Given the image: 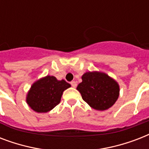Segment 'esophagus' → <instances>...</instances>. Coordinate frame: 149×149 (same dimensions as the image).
Segmentation results:
<instances>
[{
  "mask_svg": "<svg viewBox=\"0 0 149 149\" xmlns=\"http://www.w3.org/2000/svg\"><path fill=\"white\" fill-rule=\"evenodd\" d=\"M70 84H71V86H72V87H77V82H75V81H72L71 83H70Z\"/></svg>",
  "mask_w": 149,
  "mask_h": 149,
  "instance_id": "esophagus-1",
  "label": "esophagus"
}]
</instances>
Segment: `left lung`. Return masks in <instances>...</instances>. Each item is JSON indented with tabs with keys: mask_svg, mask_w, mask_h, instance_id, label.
I'll use <instances>...</instances> for the list:
<instances>
[{
	"mask_svg": "<svg viewBox=\"0 0 149 149\" xmlns=\"http://www.w3.org/2000/svg\"><path fill=\"white\" fill-rule=\"evenodd\" d=\"M77 89L84 101L97 111H105L113 106L120 92L119 85L114 79L97 71L84 73Z\"/></svg>",
	"mask_w": 149,
	"mask_h": 149,
	"instance_id": "1",
	"label": "left lung"
}]
</instances>
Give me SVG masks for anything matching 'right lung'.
<instances>
[{"label":"right lung","instance_id":"1","mask_svg":"<svg viewBox=\"0 0 149 149\" xmlns=\"http://www.w3.org/2000/svg\"><path fill=\"white\" fill-rule=\"evenodd\" d=\"M70 86L64 79L46 76L32 84L27 94V104L38 113H46L60 103L63 91Z\"/></svg>","mask_w":149,"mask_h":149}]
</instances>
